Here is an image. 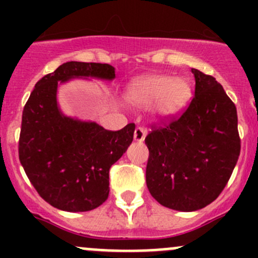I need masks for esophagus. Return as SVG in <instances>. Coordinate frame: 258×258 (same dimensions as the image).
<instances>
[{"mask_svg": "<svg viewBox=\"0 0 258 258\" xmlns=\"http://www.w3.org/2000/svg\"><path fill=\"white\" fill-rule=\"evenodd\" d=\"M146 134H147V131H146L145 127H136V130H135V134H134V139L135 141H139V142H142L145 140L146 137Z\"/></svg>", "mask_w": 258, "mask_h": 258, "instance_id": "obj_1", "label": "esophagus"}]
</instances>
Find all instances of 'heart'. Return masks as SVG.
Wrapping results in <instances>:
<instances>
[{"label":"heart","instance_id":"obj_1","mask_svg":"<svg viewBox=\"0 0 258 258\" xmlns=\"http://www.w3.org/2000/svg\"><path fill=\"white\" fill-rule=\"evenodd\" d=\"M191 97L189 83L183 79H172L165 75H150L130 85L126 100L136 107L153 105L155 112L161 117L177 113Z\"/></svg>","mask_w":258,"mask_h":258}]
</instances>
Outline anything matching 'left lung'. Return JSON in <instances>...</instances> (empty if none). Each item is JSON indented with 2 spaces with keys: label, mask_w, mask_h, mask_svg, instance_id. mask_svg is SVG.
I'll use <instances>...</instances> for the list:
<instances>
[{
  "label": "left lung",
  "mask_w": 258,
  "mask_h": 258,
  "mask_svg": "<svg viewBox=\"0 0 258 258\" xmlns=\"http://www.w3.org/2000/svg\"><path fill=\"white\" fill-rule=\"evenodd\" d=\"M191 71L196 80L191 102L151 124L145 139L148 191L162 206L186 212L220 196L241 151L235 103L215 77Z\"/></svg>",
  "instance_id": "1"
}]
</instances>
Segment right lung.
Here are the masks:
<instances>
[{"instance_id": "add662e5", "label": "right lung", "mask_w": 258, "mask_h": 258, "mask_svg": "<svg viewBox=\"0 0 258 258\" xmlns=\"http://www.w3.org/2000/svg\"><path fill=\"white\" fill-rule=\"evenodd\" d=\"M88 76L112 80L114 69L96 62L61 64L36 83L21 122L18 157L26 175L47 204L69 212L91 211L107 200L111 166L134 140L135 123L108 131L59 112L58 81Z\"/></svg>"}]
</instances>
